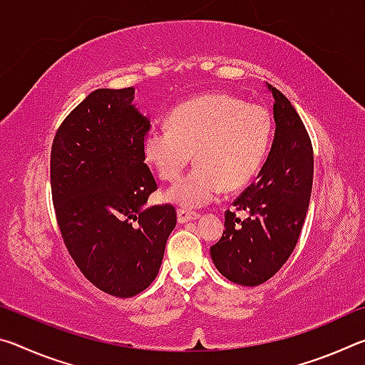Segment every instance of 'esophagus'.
<instances>
[{
  "instance_id": "1",
  "label": "esophagus",
  "mask_w": 365,
  "mask_h": 365,
  "mask_svg": "<svg viewBox=\"0 0 365 365\" xmlns=\"http://www.w3.org/2000/svg\"><path fill=\"white\" fill-rule=\"evenodd\" d=\"M200 217H201L200 214L190 212V211H187V209H178V211H177V219H178V222H180V224H185V222H190V220H196Z\"/></svg>"
}]
</instances>
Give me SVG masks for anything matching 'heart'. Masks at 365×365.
I'll list each match as a JSON object with an SVG mask.
<instances>
[{
	"instance_id": "obj_1",
	"label": "heart",
	"mask_w": 365,
	"mask_h": 365,
	"mask_svg": "<svg viewBox=\"0 0 365 365\" xmlns=\"http://www.w3.org/2000/svg\"><path fill=\"white\" fill-rule=\"evenodd\" d=\"M267 109L225 93H209L177 106L168 125L153 127L143 141L145 156L160 180L174 182L193 154L196 168L164 197L183 207H201L224 188L248 183L261 168L270 143Z\"/></svg>"
}]
</instances>
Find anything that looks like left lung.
<instances>
[{"instance_id": "obj_1", "label": "left lung", "mask_w": 365, "mask_h": 365, "mask_svg": "<svg viewBox=\"0 0 365 365\" xmlns=\"http://www.w3.org/2000/svg\"><path fill=\"white\" fill-rule=\"evenodd\" d=\"M274 96L275 135L255 183L233 206L248 214L225 212V230L211 246L212 262L222 275L243 287L272 279L298 243L309 207L314 153L309 133L288 98L267 83Z\"/></svg>"}]
</instances>
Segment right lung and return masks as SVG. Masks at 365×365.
Instances as JSON below:
<instances>
[{"mask_svg":"<svg viewBox=\"0 0 365 365\" xmlns=\"http://www.w3.org/2000/svg\"><path fill=\"white\" fill-rule=\"evenodd\" d=\"M135 88L90 93L51 148L53 205L66 248L101 292L132 298L151 285L177 224L172 205L145 207L158 188L145 164L150 119Z\"/></svg>","mask_w":365,"mask_h":365,"instance_id":"1","label":"right lung"}]
</instances>
